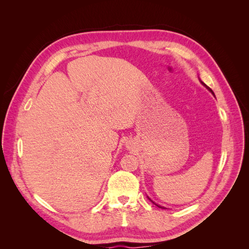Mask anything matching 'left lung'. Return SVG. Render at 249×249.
<instances>
[{"mask_svg":"<svg viewBox=\"0 0 249 249\" xmlns=\"http://www.w3.org/2000/svg\"><path fill=\"white\" fill-rule=\"evenodd\" d=\"M202 84H203V83H202ZM203 85H205V86H206V87H207V88H208V89H209V90H210V91H211V92H212V93H213V94H214V92H213V91H212V89H211V88H210V87H208V86H207V85H206V84H203ZM157 206H158V205H157ZM158 207H159V208H162V207H160V206H158ZM162 209H165V208H162Z\"/></svg>","mask_w":249,"mask_h":249,"instance_id":"8db88e82","label":"left lung"}]
</instances>
